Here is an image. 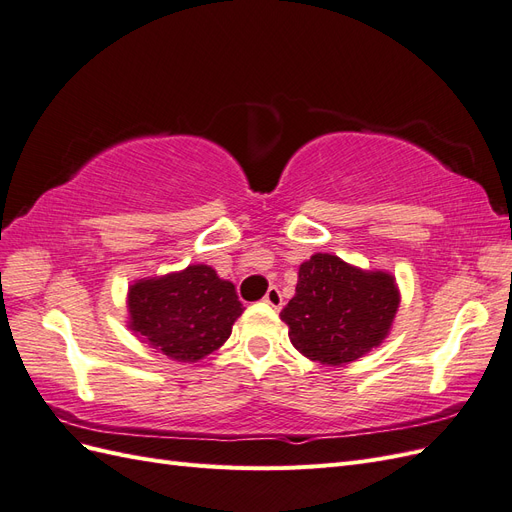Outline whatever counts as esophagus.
I'll list each match as a JSON object with an SVG mask.
<instances>
[{
	"instance_id": "obj_1",
	"label": "esophagus",
	"mask_w": 512,
	"mask_h": 512,
	"mask_svg": "<svg viewBox=\"0 0 512 512\" xmlns=\"http://www.w3.org/2000/svg\"><path fill=\"white\" fill-rule=\"evenodd\" d=\"M265 303H267V305H271L273 309H280V307L284 305V299H282V292H280V288H277V286H271V288L267 290V294H265Z\"/></svg>"
}]
</instances>
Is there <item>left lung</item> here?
I'll use <instances>...</instances> for the list:
<instances>
[{
  "instance_id": "1",
  "label": "left lung",
  "mask_w": 512,
  "mask_h": 512,
  "mask_svg": "<svg viewBox=\"0 0 512 512\" xmlns=\"http://www.w3.org/2000/svg\"><path fill=\"white\" fill-rule=\"evenodd\" d=\"M399 301L389 271H365L318 252L299 267L297 290L280 316L294 348L335 367L361 359L389 337Z\"/></svg>"
}]
</instances>
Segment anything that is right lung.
Here are the masks:
<instances>
[{
    "label": "right lung",
    "mask_w": 512,
    "mask_h": 512,
    "mask_svg": "<svg viewBox=\"0 0 512 512\" xmlns=\"http://www.w3.org/2000/svg\"><path fill=\"white\" fill-rule=\"evenodd\" d=\"M128 329L156 352L196 363L218 350L243 314L235 284L209 265H190L128 288Z\"/></svg>",
    "instance_id": "add662e5"
}]
</instances>
